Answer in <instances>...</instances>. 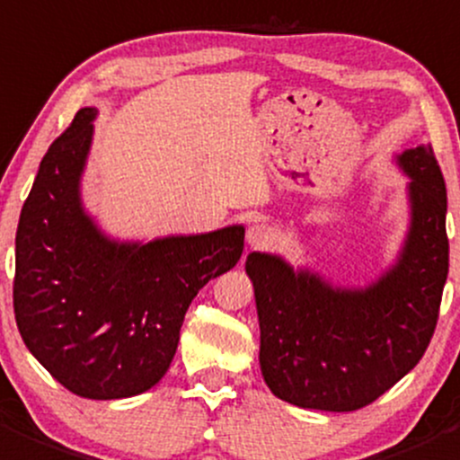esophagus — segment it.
Here are the masks:
<instances>
[{
	"instance_id": "esophagus-1",
	"label": "esophagus",
	"mask_w": 460,
	"mask_h": 460,
	"mask_svg": "<svg viewBox=\"0 0 460 460\" xmlns=\"http://www.w3.org/2000/svg\"><path fill=\"white\" fill-rule=\"evenodd\" d=\"M276 243V234L271 226L256 222L247 229V244L252 249H270Z\"/></svg>"
}]
</instances>
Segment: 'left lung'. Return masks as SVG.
I'll use <instances>...</instances> for the list:
<instances>
[{
    "instance_id": "1",
    "label": "left lung",
    "mask_w": 460,
    "mask_h": 460,
    "mask_svg": "<svg viewBox=\"0 0 460 460\" xmlns=\"http://www.w3.org/2000/svg\"><path fill=\"white\" fill-rule=\"evenodd\" d=\"M411 225L394 267L362 289L332 288L283 258L247 256L261 323V371L276 398L355 411L376 402L425 355L449 270L447 190L431 146L404 150Z\"/></svg>"
}]
</instances>
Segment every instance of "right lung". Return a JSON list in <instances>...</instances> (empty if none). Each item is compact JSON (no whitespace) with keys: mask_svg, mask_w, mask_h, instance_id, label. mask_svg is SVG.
Returning <instances> with one entry per match:
<instances>
[{"mask_svg":"<svg viewBox=\"0 0 460 460\" xmlns=\"http://www.w3.org/2000/svg\"><path fill=\"white\" fill-rule=\"evenodd\" d=\"M93 117L83 107L40 162L17 225L13 307L26 349L65 389L119 400L166 376L190 301L240 261L244 229L107 238L80 202Z\"/></svg>","mask_w":460,"mask_h":460,"instance_id":"obj_1","label":"right lung"}]
</instances>
